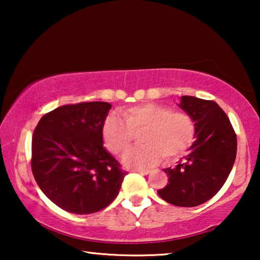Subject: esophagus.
Masks as SVG:
<instances>
[{
	"label": "esophagus",
	"mask_w": 260,
	"mask_h": 260,
	"mask_svg": "<svg viewBox=\"0 0 260 260\" xmlns=\"http://www.w3.org/2000/svg\"><path fill=\"white\" fill-rule=\"evenodd\" d=\"M134 172H138V173L147 175V174L150 173V170H140V169H136V170H134Z\"/></svg>",
	"instance_id": "1"
}]
</instances>
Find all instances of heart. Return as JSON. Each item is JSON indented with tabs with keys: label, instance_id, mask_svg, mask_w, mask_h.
<instances>
[{
	"label": "heart",
	"instance_id": "heart-1",
	"mask_svg": "<svg viewBox=\"0 0 260 260\" xmlns=\"http://www.w3.org/2000/svg\"><path fill=\"white\" fill-rule=\"evenodd\" d=\"M119 118L109 116L102 126V139L110 151L121 156L140 135L142 146L127 152L126 165L148 167L160 159L172 161L190 149L196 138V125L190 114L164 104L143 103L120 111Z\"/></svg>",
	"mask_w": 260,
	"mask_h": 260
}]
</instances>
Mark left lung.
<instances>
[{"label":"left lung","mask_w":260,"mask_h":260,"mask_svg":"<svg viewBox=\"0 0 260 260\" xmlns=\"http://www.w3.org/2000/svg\"><path fill=\"white\" fill-rule=\"evenodd\" d=\"M180 108L192 117L197 139L188 156L174 169L164 170L169 183L157 192L167 203L192 208L212 199L226 182L237 140L227 114L214 101L182 96Z\"/></svg>","instance_id":"left-lung-1"}]
</instances>
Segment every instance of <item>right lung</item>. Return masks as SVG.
Listing matches in <instances>:
<instances>
[{"mask_svg": "<svg viewBox=\"0 0 260 260\" xmlns=\"http://www.w3.org/2000/svg\"><path fill=\"white\" fill-rule=\"evenodd\" d=\"M111 105L81 102L46 113L32 138L30 167L43 193L76 214L103 210L119 193L127 172L103 147Z\"/></svg>", "mask_w": 260, "mask_h": 260, "instance_id": "1", "label": "right lung"}]
</instances>
